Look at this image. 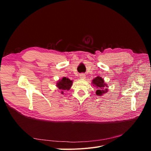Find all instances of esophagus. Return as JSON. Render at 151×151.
I'll return each instance as SVG.
<instances>
[{
	"instance_id": "1",
	"label": "esophagus",
	"mask_w": 151,
	"mask_h": 151,
	"mask_svg": "<svg viewBox=\"0 0 151 151\" xmlns=\"http://www.w3.org/2000/svg\"><path fill=\"white\" fill-rule=\"evenodd\" d=\"M79 77H80V78H81V79H85L86 78V75L84 74H81L79 75Z\"/></svg>"
}]
</instances>
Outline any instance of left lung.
<instances>
[{"label": "left lung", "mask_w": 151, "mask_h": 151, "mask_svg": "<svg viewBox=\"0 0 151 151\" xmlns=\"http://www.w3.org/2000/svg\"><path fill=\"white\" fill-rule=\"evenodd\" d=\"M93 84L98 88V89L96 92V94L98 96H101L103 94H104L108 91L107 89H104L105 87H107L106 84L104 83V80L101 77H96L95 79L93 80Z\"/></svg>", "instance_id": "obj_1"}]
</instances>
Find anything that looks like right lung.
Listing matches in <instances>:
<instances>
[{
  "label": "right lung",
  "mask_w": 151,
  "mask_h": 151,
  "mask_svg": "<svg viewBox=\"0 0 151 151\" xmlns=\"http://www.w3.org/2000/svg\"><path fill=\"white\" fill-rule=\"evenodd\" d=\"M72 85V81H70L67 77H63L62 79L59 81L57 83V86L59 89H61L62 94H63L64 91H68Z\"/></svg>",
  "instance_id": "1"
}]
</instances>
